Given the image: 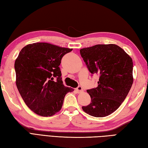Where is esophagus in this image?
<instances>
[{
	"label": "esophagus",
	"mask_w": 148,
	"mask_h": 148,
	"mask_svg": "<svg viewBox=\"0 0 148 148\" xmlns=\"http://www.w3.org/2000/svg\"><path fill=\"white\" fill-rule=\"evenodd\" d=\"M76 90L77 91V93H81V92H83V88L81 86H78V87H77L76 88Z\"/></svg>",
	"instance_id": "esophagus-1"
}]
</instances>
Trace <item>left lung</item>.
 Returning a JSON list of instances; mask_svg holds the SVG:
<instances>
[{
  "label": "left lung",
  "instance_id": "obj_1",
  "mask_svg": "<svg viewBox=\"0 0 148 148\" xmlns=\"http://www.w3.org/2000/svg\"><path fill=\"white\" fill-rule=\"evenodd\" d=\"M80 54L90 73L99 76L97 87L86 90L91 103L82 106L83 110L95 117L108 116L121 106L132 87V58L115 44L83 48Z\"/></svg>",
  "mask_w": 148,
  "mask_h": 148
}]
</instances>
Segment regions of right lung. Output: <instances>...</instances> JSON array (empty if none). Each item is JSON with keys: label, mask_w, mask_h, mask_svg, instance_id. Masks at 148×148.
I'll return each mask as SVG.
<instances>
[{"label": "right lung", "mask_w": 148, "mask_h": 148, "mask_svg": "<svg viewBox=\"0 0 148 148\" xmlns=\"http://www.w3.org/2000/svg\"><path fill=\"white\" fill-rule=\"evenodd\" d=\"M71 51L48 43H34L22 48L15 60L19 93L26 105L40 116L56 114L65 95L74 91L63 85L59 67L62 57Z\"/></svg>", "instance_id": "obj_1"}]
</instances>
